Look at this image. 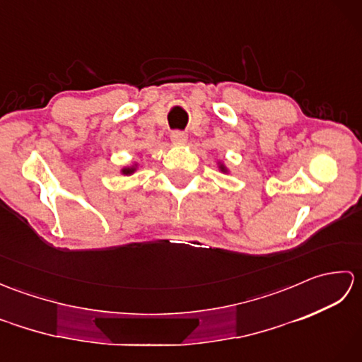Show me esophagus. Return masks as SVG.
<instances>
[{
  "instance_id": "esophagus-1",
  "label": "esophagus",
  "mask_w": 362,
  "mask_h": 362,
  "mask_svg": "<svg viewBox=\"0 0 362 362\" xmlns=\"http://www.w3.org/2000/svg\"><path fill=\"white\" fill-rule=\"evenodd\" d=\"M171 140L174 144H185L187 135L183 134L182 130H174V132H171Z\"/></svg>"
}]
</instances>
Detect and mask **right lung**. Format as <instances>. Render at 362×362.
<instances>
[{"instance_id":"obj_1","label":"right lung","mask_w":362,"mask_h":362,"mask_svg":"<svg viewBox=\"0 0 362 362\" xmlns=\"http://www.w3.org/2000/svg\"><path fill=\"white\" fill-rule=\"evenodd\" d=\"M122 173H124V174H130V173H134V168H126V169H122Z\"/></svg>"}]
</instances>
